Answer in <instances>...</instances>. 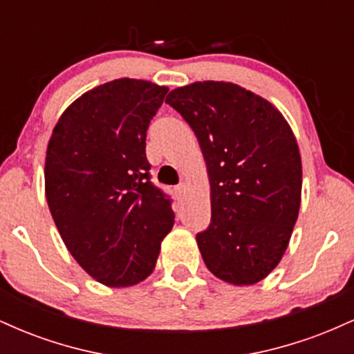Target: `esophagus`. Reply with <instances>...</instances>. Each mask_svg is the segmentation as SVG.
I'll return each mask as SVG.
<instances>
[{
	"instance_id": "1",
	"label": "esophagus",
	"mask_w": 354,
	"mask_h": 354,
	"mask_svg": "<svg viewBox=\"0 0 354 354\" xmlns=\"http://www.w3.org/2000/svg\"><path fill=\"white\" fill-rule=\"evenodd\" d=\"M174 193H176L178 198L185 196V193H186V185H178L176 189H174Z\"/></svg>"
}]
</instances>
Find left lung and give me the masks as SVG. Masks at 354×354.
<instances>
[{
    "label": "left lung",
    "mask_w": 354,
    "mask_h": 354,
    "mask_svg": "<svg viewBox=\"0 0 354 354\" xmlns=\"http://www.w3.org/2000/svg\"><path fill=\"white\" fill-rule=\"evenodd\" d=\"M200 141L211 185V223L196 234L205 265L243 286L281 261L301 203V156L270 101L225 81L176 88L166 98Z\"/></svg>",
    "instance_id": "obj_1"
}]
</instances>
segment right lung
Masks as SVG:
<instances>
[{"label": "right lung", "mask_w": 354, "mask_h": 354, "mask_svg": "<svg viewBox=\"0 0 354 354\" xmlns=\"http://www.w3.org/2000/svg\"><path fill=\"white\" fill-rule=\"evenodd\" d=\"M166 86L109 81L80 96L56 123L44 188L73 258L96 281L133 286L153 273L174 225L171 198L151 183L146 131Z\"/></svg>", "instance_id": "1"}]
</instances>
